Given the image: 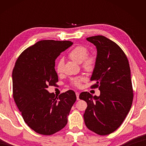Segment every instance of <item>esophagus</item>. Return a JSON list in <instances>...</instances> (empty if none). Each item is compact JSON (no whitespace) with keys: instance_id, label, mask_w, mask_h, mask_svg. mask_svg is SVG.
<instances>
[{"instance_id":"esophagus-1","label":"esophagus","mask_w":146,"mask_h":146,"mask_svg":"<svg viewBox=\"0 0 146 146\" xmlns=\"http://www.w3.org/2000/svg\"><path fill=\"white\" fill-rule=\"evenodd\" d=\"M75 93H76V98H77V100H79V93H78V92H77V91H76V92Z\"/></svg>"}]
</instances>
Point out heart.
Segmentation results:
<instances>
[{
  "label": "heart",
  "mask_w": 146,
  "mask_h": 146,
  "mask_svg": "<svg viewBox=\"0 0 146 146\" xmlns=\"http://www.w3.org/2000/svg\"><path fill=\"white\" fill-rule=\"evenodd\" d=\"M88 49L86 47L78 46L74 48L69 53L68 56L71 60L75 61L76 62L82 64V67L84 70L87 71H92L95 67L96 59L94 56H88ZM63 65L64 62L62 60L58 62L56 66V71L58 73H60L62 71ZM82 81H84V78L82 76H79V77H76L72 79L71 83L73 86L79 87Z\"/></svg>",
  "instance_id": "b5f03b06"
}]
</instances>
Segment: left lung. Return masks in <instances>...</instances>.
I'll return each mask as SVG.
<instances>
[{
	"label": "left lung",
	"instance_id": "obj_1",
	"mask_svg": "<svg viewBox=\"0 0 146 146\" xmlns=\"http://www.w3.org/2000/svg\"><path fill=\"white\" fill-rule=\"evenodd\" d=\"M96 46V64L90 80L100 95L82 92L79 98L87 102L84 114L86 127L100 135L114 132L122 124L133 102V93L129 62L122 49L104 36L86 38Z\"/></svg>",
	"mask_w": 146,
	"mask_h": 146
}]
</instances>
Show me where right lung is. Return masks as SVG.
Instances as JSON below:
<instances>
[{
    "label": "right lung",
    "instance_id": "1",
    "mask_svg": "<svg viewBox=\"0 0 146 146\" xmlns=\"http://www.w3.org/2000/svg\"><path fill=\"white\" fill-rule=\"evenodd\" d=\"M72 44L68 40L38 41L21 54L13 68L15 102L24 122L40 135H53L65 127L76 100L72 90L57 97L47 90L58 81L56 58Z\"/></svg>",
    "mask_w": 146,
    "mask_h": 146
}]
</instances>
